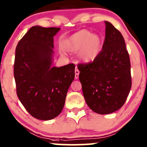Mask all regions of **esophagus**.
Instances as JSON below:
<instances>
[{
	"label": "esophagus",
	"instance_id": "esophagus-1",
	"mask_svg": "<svg viewBox=\"0 0 147 147\" xmlns=\"http://www.w3.org/2000/svg\"><path fill=\"white\" fill-rule=\"evenodd\" d=\"M79 74H80V71H79L78 69L76 68V70H75V78L76 79H78V78Z\"/></svg>",
	"mask_w": 147,
	"mask_h": 147
}]
</instances>
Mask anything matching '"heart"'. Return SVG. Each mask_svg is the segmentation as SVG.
I'll return each instance as SVG.
<instances>
[{
  "instance_id": "obj_1",
  "label": "heart",
  "mask_w": 147,
  "mask_h": 147,
  "mask_svg": "<svg viewBox=\"0 0 147 147\" xmlns=\"http://www.w3.org/2000/svg\"><path fill=\"white\" fill-rule=\"evenodd\" d=\"M103 47L101 37L92 34L86 30L78 31L62 42L63 51L69 53L78 51L79 60L84 63H90L97 58Z\"/></svg>"
}]
</instances>
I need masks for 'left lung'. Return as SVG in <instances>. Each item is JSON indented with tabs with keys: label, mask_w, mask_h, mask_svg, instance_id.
Instances as JSON below:
<instances>
[{
	"label": "left lung",
	"mask_w": 147,
	"mask_h": 147,
	"mask_svg": "<svg viewBox=\"0 0 147 147\" xmlns=\"http://www.w3.org/2000/svg\"><path fill=\"white\" fill-rule=\"evenodd\" d=\"M105 37L95 60L78 66L79 80L87 105L100 115L120 109L131 88V62L122 34L105 21Z\"/></svg>",
	"instance_id": "left-lung-1"
}]
</instances>
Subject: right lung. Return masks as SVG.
Listing matches in <instances>:
<instances>
[{
    "instance_id": "1",
    "label": "right lung",
    "mask_w": 147,
    "mask_h": 147,
    "mask_svg": "<svg viewBox=\"0 0 147 147\" xmlns=\"http://www.w3.org/2000/svg\"><path fill=\"white\" fill-rule=\"evenodd\" d=\"M60 30L33 26L16 48V94L26 110L40 120H51L60 115L75 77L74 64L52 66L53 37Z\"/></svg>"
}]
</instances>
